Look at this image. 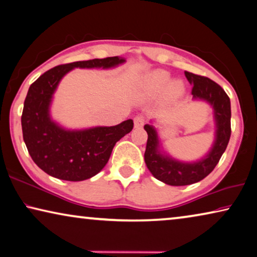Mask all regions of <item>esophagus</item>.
I'll list each match as a JSON object with an SVG mask.
<instances>
[{"label":"esophagus","instance_id":"34e87169","mask_svg":"<svg viewBox=\"0 0 257 257\" xmlns=\"http://www.w3.org/2000/svg\"><path fill=\"white\" fill-rule=\"evenodd\" d=\"M145 123V118L143 115H137L134 118V124H135V128H142Z\"/></svg>","mask_w":257,"mask_h":257}]
</instances>
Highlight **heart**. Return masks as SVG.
<instances>
[{
    "label": "heart",
    "mask_w": 257,
    "mask_h": 257,
    "mask_svg": "<svg viewBox=\"0 0 257 257\" xmlns=\"http://www.w3.org/2000/svg\"><path fill=\"white\" fill-rule=\"evenodd\" d=\"M171 80V76L164 70H157L148 74L142 80V90L147 95H157L165 90ZM183 92V85L180 82L171 83L166 89V98L170 100L179 98Z\"/></svg>",
    "instance_id": "1"
}]
</instances>
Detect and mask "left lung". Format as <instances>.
Segmentation results:
<instances>
[{"label": "left lung", "mask_w": 257, "mask_h": 257, "mask_svg": "<svg viewBox=\"0 0 257 257\" xmlns=\"http://www.w3.org/2000/svg\"><path fill=\"white\" fill-rule=\"evenodd\" d=\"M185 75L188 82L193 84V97L208 101L213 107L217 127L216 141L205 158L191 164L181 163L160 153L156 129L150 124H145L144 129L148 133L145 164L153 177L171 186L191 185L208 177L219 163L231 137V102L226 92L216 82L204 76L189 71H185Z\"/></svg>", "instance_id": "1"}]
</instances>
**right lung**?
Instances as JSON below:
<instances>
[{"instance_id":"obj_1","label":"right lung","mask_w":257,"mask_h":257,"mask_svg":"<svg viewBox=\"0 0 257 257\" xmlns=\"http://www.w3.org/2000/svg\"><path fill=\"white\" fill-rule=\"evenodd\" d=\"M117 56L78 61L49 69L31 84L22 114L23 139L31 158L46 173L67 181H83L99 173L110 153L134 128L133 120L113 127L66 130L49 116L57 84L74 68H112L123 63Z\"/></svg>"}]
</instances>
